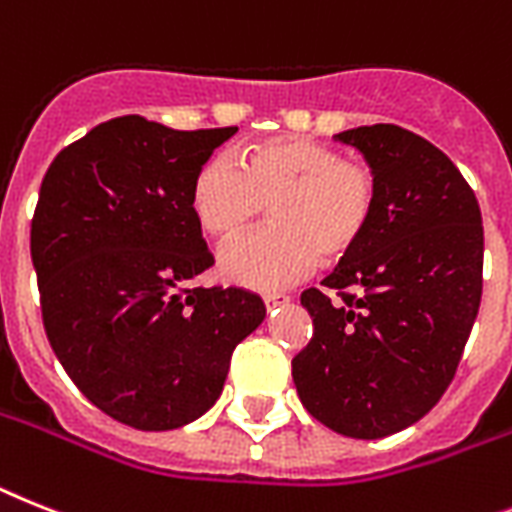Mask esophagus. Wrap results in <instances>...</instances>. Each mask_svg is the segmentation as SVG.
<instances>
[{"label":"esophagus","mask_w":512,"mask_h":512,"mask_svg":"<svg viewBox=\"0 0 512 512\" xmlns=\"http://www.w3.org/2000/svg\"><path fill=\"white\" fill-rule=\"evenodd\" d=\"M263 302H265V307H268V309L283 307V304H289V296H286V294H265Z\"/></svg>","instance_id":"1"}]
</instances>
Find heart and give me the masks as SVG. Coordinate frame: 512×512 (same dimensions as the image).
Returning <instances> with one entry per match:
<instances>
[{
	"instance_id": "heart-1",
	"label": "heart",
	"mask_w": 512,
	"mask_h": 512,
	"mask_svg": "<svg viewBox=\"0 0 512 512\" xmlns=\"http://www.w3.org/2000/svg\"><path fill=\"white\" fill-rule=\"evenodd\" d=\"M380 184L372 166L309 137H273L197 166L190 208L216 242H231L263 216L270 229L221 252V273L249 289L291 286L317 260H341L375 221Z\"/></svg>"
}]
</instances>
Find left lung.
Here are the masks:
<instances>
[{
  "instance_id": "8db88e82",
  "label": "left lung",
  "mask_w": 512,
  "mask_h": 512,
  "mask_svg": "<svg viewBox=\"0 0 512 512\" xmlns=\"http://www.w3.org/2000/svg\"><path fill=\"white\" fill-rule=\"evenodd\" d=\"M336 140L372 166L380 200L322 281L341 299L302 294L315 330L291 372L317 422L377 440L419 422L453 380L482 302V210L455 163L414 132L372 124Z\"/></svg>"
}]
</instances>
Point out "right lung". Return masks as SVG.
<instances>
[{
    "instance_id": "add662e5",
    "label": "right lung",
    "mask_w": 512,
    "mask_h": 512,
    "mask_svg": "<svg viewBox=\"0 0 512 512\" xmlns=\"http://www.w3.org/2000/svg\"><path fill=\"white\" fill-rule=\"evenodd\" d=\"M234 132L109 119L41 182L30 257L46 336L80 393L127 427L166 432L203 416L265 317L257 294L192 286L213 265L192 176Z\"/></svg>"
}]
</instances>
